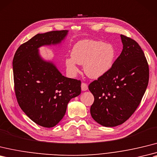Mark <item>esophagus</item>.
<instances>
[{
    "instance_id": "esophagus-1",
    "label": "esophagus",
    "mask_w": 157,
    "mask_h": 157,
    "mask_svg": "<svg viewBox=\"0 0 157 157\" xmlns=\"http://www.w3.org/2000/svg\"><path fill=\"white\" fill-rule=\"evenodd\" d=\"M81 87H82V91H86L87 89H88V86H87V84L86 83H82Z\"/></svg>"
}]
</instances>
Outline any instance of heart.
<instances>
[{
  "mask_svg": "<svg viewBox=\"0 0 157 157\" xmlns=\"http://www.w3.org/2000/svg\"><path fill=\"white\" fill-rule=\"evenodd\" d=\"M116 49L111 44L96 40L85 39L73 47L71 57L65 59V65L71 74L79 71L77 64L83 65L89 78L98 79L111 70L116 57Z\"/></svg>",
  "mask_w": 157,
  "mask_h": 157,
  "instance_id": "obj_1",
  "label": "heart"
}]
</instances>
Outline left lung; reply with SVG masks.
<instances>
[{
  "instance_id": "8db88e82",
  "label": "left lung",
  "mask_w": 157,
  "mask_h": 157,
  "mask_svg": "<svg viewBox=\"0 0 157 157\" xmlns=\"http://www.w3.org/2000/svg\"><path fill=\"white\" fill-rule=\"evenodd\" d=\"M123 49L111 70L88 86L94 97L90 113L101 126L114 127L128 120L139 105L148 83L149 68L136 41L120 35Z\"/></svg>"
}]
</instances>
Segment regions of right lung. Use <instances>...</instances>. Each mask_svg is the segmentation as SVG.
Here are the masks:
<instances>
[{
    "mask_svg": "<svg viewBox=\"0 0 157 157\" xmlns=\"http://www.w3.org/2000/svg\"><path fill=\"white\" fill-rule=\"evenodd\" d=\"M67 30L35 35L22 44L13 61L14 92L19 106L37 124L52 128L63 118L71 99L81 94V81L65 77L39 48L59 44Z\"/></svg>",
    "mask_w": 157,
    "mask_h": 157,
    "instance_id": "right-lung-1",
    "label": "right lung"
}]
</instances>
